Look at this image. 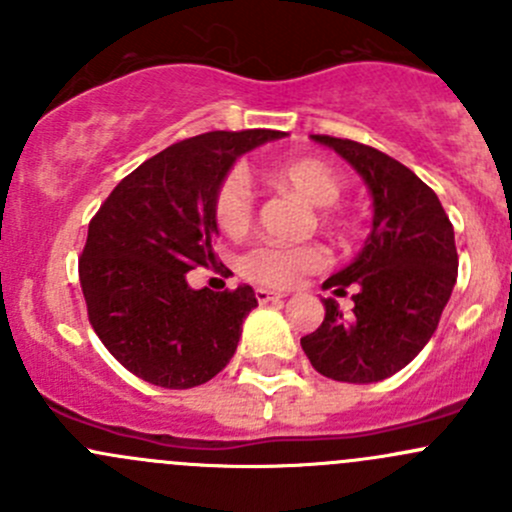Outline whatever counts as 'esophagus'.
<instances>
[{
	"label": "esophagus",
	"mask_w": 512,
	"mask_h": 512,
	"mask_svg": "<svg viewBox=\"0 0 512 512\" xmlns=\"http://www.w3.org/2000/svg\"><path fill=\"white\" fill-rule=\"evenodd\" d=\"M255 297H257V302H260V304H267V302H280V299H285L287 294L275 292V289L260 287V289H255Z\"/></svg>",
	"instance_id": "esophagus-1"
}]
</instances>
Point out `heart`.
Listing matches in <instances>:
<instances>
[{
	"label": "heart",
	"instance_id": "heart-1",
	"mask_svg": "<svg viewBox=\"0 0 512 512\" xmlns=\"http://www.w3.org/2000/svg\"><path fill=\"white\" fill-rule=\"evenodd\" d=\"M265 178L275 188L289 190V193L299 195L304 203L322 208L317 215L322 227L334 230V227L342 225L339 215L329 208L342 195V180L329 165L309 158L289 160V163H280L267 170ZM210 213H213L218 230L227 237H242L250 230L252 215H255V198H252L250 180L240 170H230L215 185ZM327 262L329 255L322 245H257L237 260V272L247 282L280 289L297 285L302 277L319 272Z\"/></svg>",
	"mask_w": 512,
	"mask_h": 512
}]
</instances>
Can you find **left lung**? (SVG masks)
Returning a JSON list of instances; mask_svg holds the SVG:
<instances>
[{"mask_svg": "<svg viewBox=\"0 0 512 512\" xmlns=\"http://www.w3.org/2000/svg\"><path fill=\"white\" fill-rule=\"evenodd\" d=\"M312 138L364 178L374 223L359 257L324 282L337 294L356 287L352 314L324 299V322L302 337V349L322 376L374 384L404 369L436 332L458 277L453 225L438 195L404 163L349 138Z\"/></svg>", "mask_w": 512, "mask_h": 512, "instance_id": "obj_1", "label": "left lung"}]
</instances>
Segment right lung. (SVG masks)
I'll return each instance as SVG.
<instances>
[{"mask_svg": "<svg viewBox=\"0 0 512 512\" xmlns=\"http://www.w3.org/2000/svg\"><path fill=\"white\" fill-rule=\"evenodd\" d=\"M282 131H210L173 143L111 190L89 223L79 280L89 322L131 374L163 389H193L225 369L242 322L257 307L250 285L188 287L215 265L210 200L242 153Z\"/></svg>", "mask_w": 512, "mask_h": 512, "instance_id": "add662e5", "label": "right lung"}]
</instances>
